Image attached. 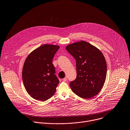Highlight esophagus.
Listing matches in <instances>:
<instances>
[{
	"label": "esophagus",
	"mask_w": 130,
	"mask_h": 130,
	"mask_svg": "<svg viewBox=\"0 0 130 130\" xmlns=\"http://www.w3.org/2000/svg\"><path fill=\"white\" fill-rule=\"evenodd\" d=\"M63 81L64 82H66L67 81V77H65L63 79Z\"/></svg>",
	"instance_id": "1"
}]
</instances>
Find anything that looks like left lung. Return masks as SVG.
I'll return each instance as SVG.
<instances>
[{"label":"left lung","mask_w":130,"mask_h":130,"mask_svg":"<svg viewBox=\"0 0 130 130\" xmlns=\"http://www.w3.org/2000/svg\"><path fill=\"white\" fill-rule=\"evenodd\" d=\"M76 60L77 77L70 86L79 97L88 99L97 95L105 84L107 63L101 51L90 43L81 41L66 47Z\"/></svg>","instance_id":"1"}]
</instances>
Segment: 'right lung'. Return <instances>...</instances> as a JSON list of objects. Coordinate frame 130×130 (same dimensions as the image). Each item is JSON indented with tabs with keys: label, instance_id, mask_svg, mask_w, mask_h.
Returning a JSON list of instances; mask_svg holds the SVG:
<instances>
[{
	"label": "right lung",
	"instance_id": "obj_1",
	"mask_svg": "<svg viewBox=\"0 0 130 130\" xmlns=\"http://www.w3.org/2000/svg\"><path fill=\"white\" fill-rule=\"evenodd\" d=\"M59 47L44 44L32 51L26 58L22 70L24 87L34 99L45 101L52 97L59 83L52 64Z\"/></svg>",
	"mask_w": 130,
	"mask_h": 130
}]
</instances>
